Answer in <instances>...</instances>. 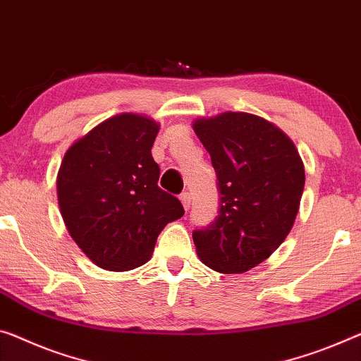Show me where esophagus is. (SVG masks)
<instances>
[{
	"label": "esophagus",
	"mask_w": 361,
	"mask_h": 361,
	"mask_svg": "<svg viewBox=\"0 0 361 361\" xmlns=\"http://www.w3.org/2000/svg\"><path fill=\"white\" fill-rule=\"evenodd\" d=\"M180 202H182V204H184V209L185 212H188V208H190V202H192V197H190V193L188 192H184V193H180Z\"/></svg>",
	"instance_id": "esophagus-1"
}]
</instances>
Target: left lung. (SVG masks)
<instances>
[{
    "label": "left lung",
    "instance_id": "obj_1",
    "mask_svg": "<svg viewBox=\"0 0 361 361\" xmlns=\"http://www.w3.org/2000/svg\"><path fill=\"white\" fill-rule=\"evenodd\" d=\"M218 177L219 209L193 231L200 259L218 273H245L269 258L300 207L305 168L295 145L274 124L248 113L193 123Z\"/></svg>",
    "mask_w": 361,
    "mask_h": 361
}]
</instances>
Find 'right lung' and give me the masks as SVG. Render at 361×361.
Here are the masks:
<instances>
[{
	"instance_id": "add662e5",
	"label": "right lung",
	"mask_w": 361,
	"mask_h": 361,
	"mask_svg": "<svg viewBox=\"0 0 361 361\" xmlns=\"http://www.w3.org/2000/svg\"><path fill=\"white\" fill-rule=\"evenodd\" d=\"M159 126L124 113L82 137L64 154L58 202L64 224L80 250L109 271H129L152 258L164 226L184 207L158 187L152 147Z\"/></svg>"
}]
</instances>
